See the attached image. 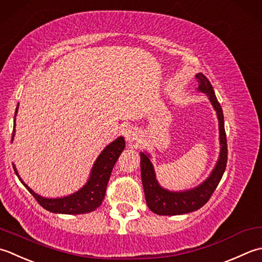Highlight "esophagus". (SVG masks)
<instances>
[{"label":"esophagus","mask_w":262,"mask_h":262,"mask_svg":"<svg viewBox=\"0 0 262 262\" xmlns=\"http://www.w3.org/2000/svg\"><path fill=\"white\" fill-rule=\"evenodd\" d=\"M139 136V131L136 127H127V129L124 131V137L126 139L127 142H133L136 141Z\"/></svg>","instance_id":"1"}]
</instances>
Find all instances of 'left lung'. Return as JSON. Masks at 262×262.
<instances>
[{
	"label": "left lung",
	"mask_w": 262,
	"mask_h": 262,
	"mask_svg": "<svg viewBox=\"0 0 262 262\" xmlns=\"http://www.w3.org/2000/svg\"><path fill=\"white\" fill-rule=\"evenodd\" d=\"M195 79L198 81V88H196V90L206 94L213 110L216 111V115L218 119V130H220V156H218L216 165L212 168L211 173L201 184L189 190L170 191L163 188L158 183L152 162L150 161V155L147 151H140L141 180L143 191H145L146 202L149 209L152 212L157 213V215H183V213L200 209L209 200L213 191L216 190L226 168L227 142L225 126H224L223 110L221 107V104L218 103L215 92H213V88L209 82V80L202 73H196Z\"/></svg>",
	"instance_id": "obj_1"
}]
</instances>
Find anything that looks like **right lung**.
<instances>
[{
	"instance_id": "add662e5",
	"label": "right lung",
	"mask_w": 262,
	"mask_h": 262,
	"mask_svg": "<svg viewBox=\"0 0 262 262\" xmlns=\"http://www.w3.org/2000/svg\"><path fill=\"white\" fill-rule=\"evenodd\" d=\"M19 108V104L17 106L14 114V125L12 133V141L14 139V127H15V116H17ZM125 141L123 137H119L112 141L108 146L104 148V150L99 154V156L96 159L93 168L90 170L89 179L81 189L66 196L61 198H45L35 191L31 190L27 185L23 179L20 178L15 165L13 164L14 173L20 180L27 190H28L37 202L46 210L54 213H66V215H80V213H88L97 209L104 200L106 193V188L110 180V176L113 169L117 159H119L121 152L124 150Z\"/></svg>"
}]
</instances>
